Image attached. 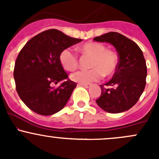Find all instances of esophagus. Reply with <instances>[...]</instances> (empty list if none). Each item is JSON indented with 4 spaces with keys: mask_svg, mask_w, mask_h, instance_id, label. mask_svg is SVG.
Returning a JSON list of instances; mask_svg holds the SVG:
<instances>
[{
    "mask_svg": "<svg viewBox=\"0 0 159 159\" xmlns=\"http://www.w3.org/2000/svg\"><path fill=\"white\" fill-rule=\"evenodd\" d=\"M79 85H81V86H83V87H84L85 88V89H89V88H90L91 86V84H80Z\"/></svg>",
    "mask_w": 159,
    "mask_h": 159,
    "instance_id": "obj_1",
    "label": "esophagus"
}]
</instances>
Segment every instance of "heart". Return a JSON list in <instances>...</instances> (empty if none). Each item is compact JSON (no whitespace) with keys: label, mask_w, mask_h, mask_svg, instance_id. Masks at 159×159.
<instances>
[{"label":"heart","mask_w":159,"mask_h":159,"mask_svg":"<svg viewBox=\"0 0 159 159\" xmlns=\"http://www.w3.org/2000/svg\"><path fill=\"white\" fill-rule=\"evenodd\" d=\"M84 55L91 57L89 68L91 69L79 70L70 75V79L79 84H89L98 81L102 76L110 77L116 71L118 57L115 51L106 49L101 43L88 42L79 48ZM59 61L64 69L72 71L78 66L77 54L70 48L64 49L59 55Z\"/></svg>","instance_id":"heart-1"}]
</instances>
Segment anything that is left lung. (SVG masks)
Segmentation results:
<instances>
[{"label": "left lung", "instance_id": "obj_1", "mask_svg": "<svg viewBox=\"0 0 159 159\" xmlns=\"http://www.w3.org/2000/svg\"><path fill=\"white\" fill-rule=\"evenodd\" d=\"M94 41L108 42L116 49L118 66L113 78L101 86L98 105L109 113H120L134 106L146 84L147 66L142 50L135 42L117 32L94 38Z\"/></svg>", "mask_w": 159, "mask_h": 159}]
</instances>
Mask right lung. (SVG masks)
Returning <instances> with one entry per match:
<instances>
[{
  "instance_id": "add662e5",
  "label": "right lung",
  "mask_w": 159,
  "mask_h": 159,
  "mask_svg": "<svg viewBox=\"0 0 159 159\" xmlns=\"http://www.w3.org/2000/svg\"><path fill=\"white\" fill-rule=\"evenodd\" d=\"M82 41L50 29L38 34L19 52L14 69L16 90L22 102L35 113L51 115L68 102L77 84L59 61L64 49ZM62 84L57 88L52 84Z\"/></svg>"
}]
</instances>
